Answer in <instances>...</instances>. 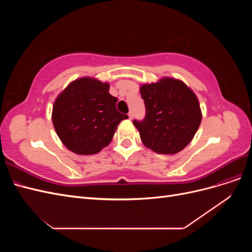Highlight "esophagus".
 <instances>
[{
	"instance_id": "obj_1",
	"label": "esophagus",
	"mask_w": 252,
	"mask_h": 252,
	"mask_svg": "<svg viewBox=\"0 0 252 252\" xmlns=\"http://www.w3.org/2000/svg\"><path fill=\"white\" fill-rule=\"evenodd\" d=\"M128 117H129V119H132L133 118V113H132V111H129V113H128Z\"/></svg>"
}]
</instances>
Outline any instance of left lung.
Here are the masks:
<instances>
[{"instance_id": "8db88e82", "label": "left lung", "mask_w": 252, "mask_h": 252, "mask_svg": "<svg viewBox=\"0 0 252 252\" xmlns=\"http://www.w3.org/2000/svg\"><path fill=\"white\" fill-rule=\"evenodd\" d=\"M140 93L146 107L142 122L133 121L141 140L157 154L174 155L191 142L202 121L200 103L184 82L163 78L143 84Z\"/></svg>"}]
</instances>
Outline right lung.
<instances>
[{"label": "right lung", "instance_id": "1", "mask_svg": "<svg viewBox=\"0 0 252 252\" xmlns=\"http://www.w3.org/2000/svg\"><path fill=\"white\" fill-rule=\"evenodd\" d=\"M109 84L84 77L71 82L56 98L52 123L60 140L77 155H95L110 144L128 116L118 111Z\"/></svg>", "mask_w": 252, "mask_h": 252}]
</instances>
